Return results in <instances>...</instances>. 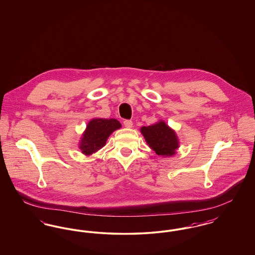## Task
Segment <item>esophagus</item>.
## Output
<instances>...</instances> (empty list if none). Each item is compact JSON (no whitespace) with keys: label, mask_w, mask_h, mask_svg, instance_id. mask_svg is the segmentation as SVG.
<instances>
[{"label":"esophagus","mask_w":255,"mask_h":255,"mask_svg":"<svg viewBox=\"0 0 255 255\" xmlns=\"http://www.w3.org/2000/svg\"><path fill=\"white\" fill-rule=\"evenodd\" d=\"M123 124L126 128H132L133 127V122L132 121H129V120H126L123 122Z\"/></svg>","instance_id":"1"}]
</instances>
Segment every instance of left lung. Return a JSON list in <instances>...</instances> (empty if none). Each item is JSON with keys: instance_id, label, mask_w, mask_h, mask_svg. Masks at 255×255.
Returning <instances> with one entry per match:
<instances>
[{"instance_id": "obj_1", "label": "left lung", "mask_w": 255, "mask_h": 255, "mask_svg": "<svg viewBox=\"0 0 255 255\" xmlns=\"http://www.w3.org/2000/svg\"><path fill=\"white\" fill-rule=\"evenodd\" d=\"M147 144L161 157H169L179 148V139L173 129L166 123L159 121L151 126H143L140 129Z\"/></svg>"}]
</instances>
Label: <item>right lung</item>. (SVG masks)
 Returning a JSON list of instances; mask_svg holds the SVG:
<instances>
[{"mask_svg": "<svg viewBox=\"0 0 255 255\" xmlns=\"http://www.w3.org/2000/svg\"><path fill=\"white\" fill-rule=\"evenodd\" d=\"M122 124L115 119H94L88 123L82 134L79 148L86 156L96 153L104 147L110 134L120 129Z\"/></svg>", "mask_w": 255, "mask_h": 255, "instance_id": "add662e5", "label": "right lung"}]
</instances>
